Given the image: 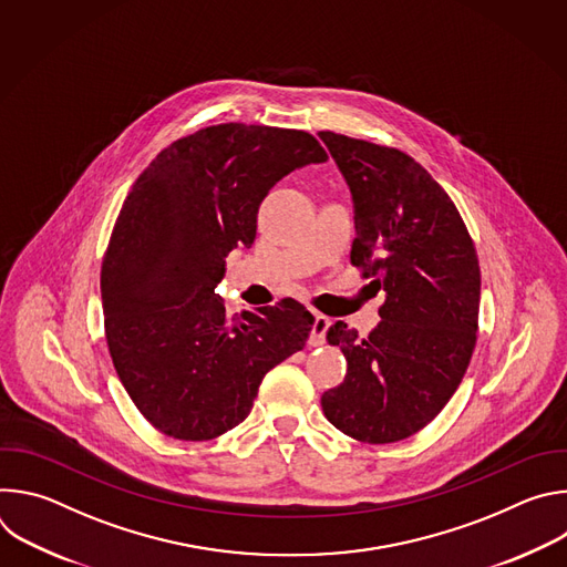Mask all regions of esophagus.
Masks as SVG:
<instances>
[{
    "label": "esophagus",
    "instance_id": "34e87169",
    "mask_svg": "<svg viewBox=\"0 0 567 567\" xmlns=\"http://www.w3.org/2000/svg\"><path fill=\"white\" fill-rule=\"evenodd\" d=\"M328 328H330V318L322 316V313H316L313 322H311V332H309V346L318 348V346L326 343Z\"/></svg>",
    "mask_w": 567,
    "mask_h": 567
}]
</instances>
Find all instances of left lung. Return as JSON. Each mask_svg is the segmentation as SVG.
<instances>
[{"label":"left lung","instance_id":"1","mask_svg":"<svg viewBox=\"0 0 567 567\" xmlns=\"http://www.w3.org/2000/svg\"><path fill=\"white\" fill-rule=\"evenodd\" d=\"M346 177L354 228L350 260L385 291L365 339L337 320L328 343L348 361L320 406L341 433L390 444L422 431L457 390L477 332L480 267L444 188L394 147L318 132Z\"/></svg>","mask_w":567,"mask_h":567}]
</instances>
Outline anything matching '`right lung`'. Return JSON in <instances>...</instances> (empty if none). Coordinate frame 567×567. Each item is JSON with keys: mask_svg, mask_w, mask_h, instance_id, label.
<instances>
[{"mask_svg": "<svg viewBox=\"0 0 567 567\" xmlns=\"http://www.w3.org/2000/svg\"><path fill=\"white\" fill-rule=\"evenodd\" d=\"M328 161L302 130L221 123L161 150L116 217L101 269L107 348L134 406L164 435L204 442L245 422L265 374L305 348L293 298L230 318L226 256L296 168Z\"/></svg>", "mask_w": 567, "mask_h": 567, "instance_id": "add662e5", "label": "right lung"}]
</instances>
